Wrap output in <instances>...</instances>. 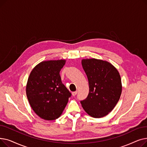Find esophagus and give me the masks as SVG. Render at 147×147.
<instances>
[{"instance_id": "34e87169", "label": "esophagus", "mask_w": 147, "mask_h": 147, "mask_svg": "<svg viewBox=\"0 0 147 147\" xmlns=\"http://www.w3.org/2000/svg\"><path fill=\"white\" fill-rule=\"evenodd\" d=\"M77 94H78V91L73 92H72V95H73V96H75V95H77Z\"/></svg>"}]
</instances>
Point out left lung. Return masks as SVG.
I'll list each match as a JSON object with an SVG mask.
<instances>
[{
  "mask_svg": "<svg viewBox=\"0 0 147 147\" xmlns=\"http://www.w3.org/2000/svg\"><path fill=\"white\" fill-rule=\"evenodd\" d=\"M82 65L89 86L87 98L80 101L82 106L91 117H103L114 109L120 98V74L111 63L101 59H83Z\"/></svg>",
  "mask_w": 147,
  "mask_h": 147,
  "instance_id": "1",
  "label": "left lung"
}]
</instances>
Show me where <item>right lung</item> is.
<instances>
[{"instance_id": "add662e5", "label": "right lung", "mask_w": 147, "mask_h": 147, "mask_svg": "<svg viewBox=\"0 0 147 147\" xmlns=\"http://www.w3.org/2000/svg\"><path fill=\"white\" fill-rule=\"evenodd\" d=\"M65 60L42 61L30 73L26 94L31 107L46 120L58 119L63 113L71 94L61 82V69Z\"/></svg>"}]
</instances>
